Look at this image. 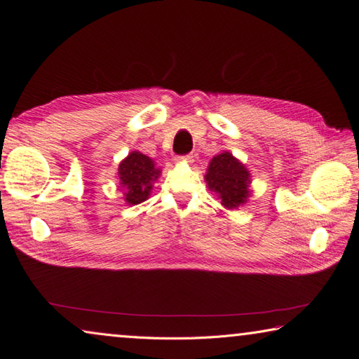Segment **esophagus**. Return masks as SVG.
<instances>
[{
  "label": "esophagus",
  "instance_id": "34e87169",
  "mask_svg": "<svg viewBox=\"0 0 359 359\" xmlns=\"http://www.w3.org/2000/svg\"><path fill=\"white\" fill-rule=\"evenodd\" d=\"M180 159H181V161H186V163H192V159H194V155H192V154H187V155H181V156H180Z\"/></svg>",
  "mask_w": 359,
  "mask_h": 359
}]
</instances>
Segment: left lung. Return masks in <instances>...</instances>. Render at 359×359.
<instances>
[{"instance_id":"8db88e82","label":"left lung","mask_w":359,"mask_h":359,"mask_svg":"<svg viewBox=\"0 0 359 359\" xmlns=\"http://www.w3.org/2000/svg\"><path fill=\"white\" fill-rule=\"evenodd\" d=\"M250 173L232 154L224 152L215 156L205 173L207 186L217 192L221 204L227 209H236L249 196Z\"/></svg>"}]
</instances>
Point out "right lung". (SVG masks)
<instances>
[{"label": "right lung", "mask_w": 359, "mask_h": 359, "mask_svg": "<svg viewBox=\"0 0 359 359\" xmlns=\"http://www.w3.org/2000/svg\"><path fill=\"white\" fill-rule=\"evenodd\" d=\"M159 173L161 170L156 169L155 163L149 156L140 152H132L121 161L118 169V178L123 184L126 201L129 204L146 201Z\"/></svg>", "instance_id": "1"}]
</instances>
